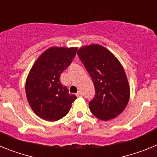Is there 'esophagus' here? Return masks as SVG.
<instances>
[{
	"mask_svg": "<svg viewBox=\"0 0 157 157\" xmlns=\"http://www.w3.org/2000/svg\"><path fill=\"white\" fill-rule=\"evenodd\" d=\"M76 96H77V97H82L83 94L82 93V91L79 90V91H78V93L76 94Z\"/></svg>",
	"mask_w": 157,
	"mask_h": 157,
	"instance_id": "34e87169",
	"label": "esophagus"
}]
</instances>
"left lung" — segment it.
Here are the masks:
<instances>
[{
    "instance_id": "1",
    "label": "left lung",
    "mask_w": 157,
    "mask_h": 157,
    "mask_svg": "<svg viewBox=\"0 0 157 157\" xmlns=\"http://www.w3.org/2000/svg\"><path fill=\"white\" fill-rule=\"evenodd\" d=\"M77 54L95 88V96L89 102L91 112L105 121L116 117L125 109L130 98L123 67L114 55L101 45L82 47Z\"/></svg>"
}]
</instances>
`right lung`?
<instances>
[{
	"label": "right lung",
	"instance_id": "right-lung-1",
	"mask_svg": "<svg viewBox=\"0 0 157 157\" xmlns=\"http://www.w3.org/2000/svg\"><path fill=\"white\" fill-rule=\"evenodd\" d=\"M77 48L52 47L43 52L32 67L26 82V94L31 109L47 121L66 116L77 98L60 82V75L72 63Z\"/></svg>",
	"mask_w": 157,
	"mask_h": 157
}]
</instances>
